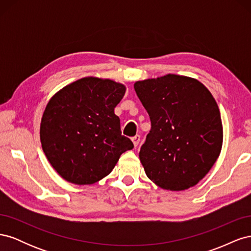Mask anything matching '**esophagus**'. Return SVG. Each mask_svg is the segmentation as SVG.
Here are the masks:
<instances>
[{"instance_id": "obj_1", "label": "esophagus", "mask_w": 251, "mask_h": 251, "mask_svg": "<svg viewBox=\"0 0 251 251\" xmlns=\"http://www.w3.org/2000/svg\"><path fill=\"white\" fill-rule=\"evenodd\" d=\"M132 141H133V143H134V146L137 147L138 144H139V141H140V136H139V135L134 136V137L132 138Z\"/></svg>"}]
</instances>
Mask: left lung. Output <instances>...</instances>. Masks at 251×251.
<instances>
[{
    "instance_id": "obj_1",
    "label": "left lung",
    "mask_w": 251,
    "mask_h": 251,
    "mask_svg": "<svg viewBox=\"0 0 251 251\" xmlns=\"http://www.w3.org/2000/svg\"><path fill=\"white\" fill-rule=\"evenodd\" d=\"M151 127L139 151L149 179L169 191L195 186L221 153L223 126L214 96L202 82L168 74L134 83Z\"/></svg>"
}]
</instances>
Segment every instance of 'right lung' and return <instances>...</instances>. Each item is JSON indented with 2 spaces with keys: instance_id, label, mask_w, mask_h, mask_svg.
Masks as SVG:
<instances>
[{
  "instance_id": "1",
  "label": "right lung",
  "mask_w": 251,
  "mask_h": 251,
  "mask_svg": "<svg viewBox=\"0 0 251 251\" xmlns=\"http://www.w3.org/2000/svg\"><path fill=\"white\" fill-rule=\"evenodd\" d=\"M125 93L123 83L90 76L51 97L40 138L48 161L66 181L93 184L108 176L121 154L134 148L121 135L120 120L114 113Z\"/></svg>"
}]
</instances>
